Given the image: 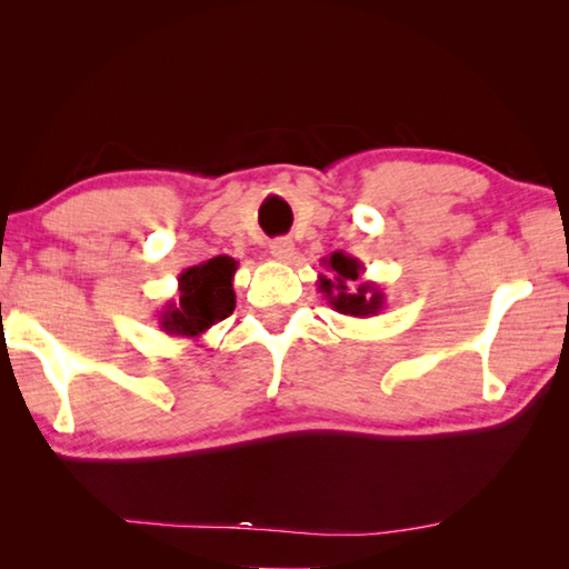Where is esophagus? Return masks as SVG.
I'll return each mask as SVG.
<instances>
[{
  "label": "esophagus",
  "instance_id": "34e87169",
  "mask_svg": "<svg viewBox=\"0 0 569 569\" xmlns=\"http://www.w3.org/2000/svg\"><path fill=\"white\" fill-rule=\"evenodd\" d=\"M293 253H296V246L291 238H278L271 243V256L276 261H291Z\"/></svg>",
  "mask_w": 569,
  "mask_h": 569
}]
</instances>
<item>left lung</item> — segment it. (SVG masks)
<instances>
[{"label":"left lung","mask_w":569,"mask_h":569,"mask_svg":"<svg viewBox=\"0 0 569 569\" xmlns=\"http://www.w3.org/2000/svg\"><path fill=\"white\" fill-rule=\"evenodd\" d=\"M321 266L326 273L319 276V291L333 311L351 316V319H371L383 311V303H387L383 291L379 283L361 281L363 263L359 258L336 250V253L321 258Z\"/></svg>","instance_id":"1"}]
</instances>
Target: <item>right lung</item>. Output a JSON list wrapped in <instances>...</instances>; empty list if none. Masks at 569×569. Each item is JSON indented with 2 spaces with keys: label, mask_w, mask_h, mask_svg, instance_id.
Returning a JSON list of instances; mask_svg holds the SVG:
<instances>
[{
  "label": "right lung",
  "mask_w": 569,
  "mask_h": 569,
  "mask_svg": "<svg viewBox=\"0 0 569 569\" xmlns=\"http://www.w3.org/2000/svg\"><path fill=\"white\" fill-rule=\"evenodd\" d=\"M236 271L238 261L230 256H216L206 263L186 268L178 276V298L160 311V331L196 341L233 313Z\"/></svg>",
  "instance_id": "1"
}]
</instances>
